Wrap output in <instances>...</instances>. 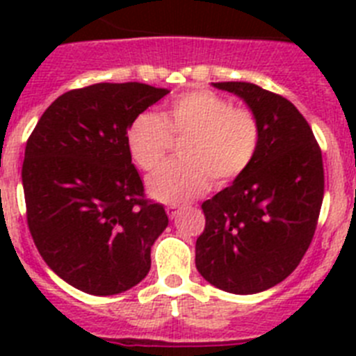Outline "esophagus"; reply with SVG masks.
Returning <instances> with one entry per match:
<instances>
[{
	"label": "esophagus",
	"instance_id": "esophagus-1",
	"mask_svg": "<svg viewBox=\"0 0 356 356\" xmlns=\"http://www.w3.org/2000/svg\"><path fill=\"white\" fill-rule=\"evenodd\" d=\"M178 210H180V209H178V207H176V205L165 207V212H168V216L171 217V219H175V217L178 216Z\"/></svg>",
	"mask_w": 356,
	"mask_h": 356
}]
</instances>
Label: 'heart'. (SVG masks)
I'll return each mask as SVG.
<instances>
[{
	"instance_id": "b5f03b06",
	"label": "heart",
	"mask_w": 356,
	"mask_h": 356,
	"mask_svg": "<svg viewBox=\"0 0 356 356\" xmlns=\"http://www.w3.org/2000/svg\"><path fill=\"white\" fill-rule=\"evenodd\" d=\"M175 139L181 160L163 163L147 178L153 200L171 205L207 193L210 181L222 187L253 163L260 144V124L250 108L234 106L212 90H188L168 103L162 115L140 112L127 128L130 156L143 171L155 169Z\"/></svg>"
}]
</instances>
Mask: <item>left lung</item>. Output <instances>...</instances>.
<instances>
[{"instance_id": "left-lung-1", "label": "left lung", "mask_w": 356, "mask_h": 356, "mask_svg": "<svg viewBox=\"0 0 356 356\" xmlns=\"http://www.w3.org/2000/svg\"><path fill=\"white\" fill-rule=\"evenodd\" d=\"M213 87L244 99L260 124L248 171L201 209L200 275L221 291L254 294L284 282L307 253L325 196L321 147L289 99L248 81Z\"/></svg>"}]
</instances>
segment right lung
Returning a JSON list of instances; mask_svg holds the SVG:
<instances>
[{
	"label": "right lung",
	"mask_w": 356,
	"mask_h": 356,
	"mask_svg": "<svg viewBox=\"0 0 356 356\" xmlns=\"http://www.w3.org/2000/svg\"><path fill=\"white\" fill-rule=\"evenodd\" d=\"M168 89L94 83L62 94L46 108L24 149L28 228L51 271L94 296L143 282L151 246L169 219L144 200L127 128Z\"/></svg>",
	"instance_id": "right-lung-1"
}]
</instances>
